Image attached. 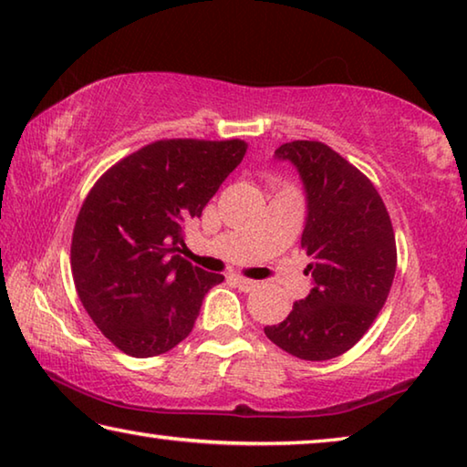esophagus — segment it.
Returning <instances> with one entry per match:
<instances>
[{"label": "esophagus", "instance_id": "esophagus-1", "mask_svg": "<svg viewBox=\"0 0 467 467\" xmlns=\"http://www.w3.org/2000/svg\"><path fill=\"white\" fill-rule=\"evenodd\" d=\"M233 282L239 286L243 292H251L257 288V282L255 280H249V278H243V275H233Z\"/></svg>", "mask_w": 467, "mask_h": 467}]
</instances>
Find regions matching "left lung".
Wrapping results in <instances>:
<instances>
[{"mask_svg":"<svg viewBox=\"0 0 467 467\" xmlns=\"http://www.w3.org/2000/svg\"><path fill=\"white\" fill-rule=\"evenodd\" d=\"M275 156L303 179L300 247L313 259L306 272L315 288L264 331L292 357L329 360L367 334L389 296L398 265L391 218L368 177L323 141H288Z\"/></svg>","mask_w":467,"mask_h":467,"instance_id":"left-lung-1","label":"left lung"}]
</instances>
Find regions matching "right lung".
<instances>
[{
	"label": "right lung",
	"instance_id": "obj_1",
	"mask_svg": "<svg viewBox=\"0 0 467 467\" xmlns=\"http://www.w3.org/2000/svg\"><path fill=\"white\" fill-rule=\"evenodd\" d=\"M244 152L243 140H158L121 158L86 195L72 234L74 284L121 352L158 357L192 334L205 292L224 275L179 255L183 228Z\"/></svg>",
	"mask_w": 467,
	"mask_h": 467
}]
</instances>
